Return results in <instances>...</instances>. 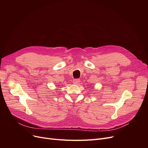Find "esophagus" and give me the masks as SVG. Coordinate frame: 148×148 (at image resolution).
<instances>
[{"label":"esophagus","instance_id":"1","mask_svg":"<svg viewBox=\"0 0 148 148\" xmlns=\"http://www.w3.org/2000/svg\"><path fill=\"white\" fill-rule=\"evenodd\" d=\"M80 80L79 79H74L73 80V83L75 84H79V83H80Z\"/></svg>","mask_w":148,"mask_h":148}]
</instances>
